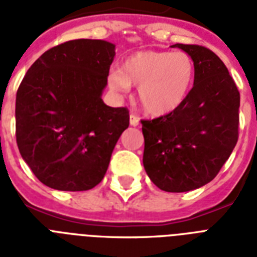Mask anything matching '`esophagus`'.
Returning <instances> with one entry per match:
<instances>
[{
  "label": "esophagus",
  "mask_w": 257,
  "mask_h": 257,
  "mask_svg": "<svg viewBox=\"0 0 257 257\" xmlns=\"http://www.w3.org/2000/svg\"><path fill=\"white\" fill-rule=\"evenodd\" d=\"M129 124L132 125V126H137V125L140 124V120H139V117L135 116V114H131V116H129Z\"/></svg>",
  "instance_id": "1"
}]
</instances>
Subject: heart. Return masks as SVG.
Segmentation results:
<instances>
[{
  "label": "heart",
  "mask_w": 257,
  "mask_h": 257,
  "mask_svg": "<svg viewBox=\"0 0 257 257\" xmlns=\"http://www.w3.org/2000/svg\"><path fill=\"white\" fill-rule=\"evenodd\" d=\"M195 73V61L185 52L144 50L125 58L120 70L109 76V85L118 92L139 86L137 100L143 110L164 116L185 101Z\"/></svg>",
  "instance_id": "b5f03b06"
}]
</instances>
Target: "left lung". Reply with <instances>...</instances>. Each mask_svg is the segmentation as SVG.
Instances as JSON below:
<instances>
[{
  "mask_svg": "<svg viewBox=\"0 0 257 257\" xmlns=\"http://www.w3.org/2000/svg\"><path fill=\"white\" fill-rule=\"evenodd\" d=\"M193 58V88L179 108L141 120L143 164L165 192H188L215 179L239 139L240 93L224 62L205 46L175 44Z\"/></svg>",
  "mask_w": 257,
  "mask_h": 257,
  "instance_id": "8db88e82",
  "label": "left lung"
}]
</instances>
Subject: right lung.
<instances>
[{
  "label": "right lung",
  "instance_id": "add662e5",
  "mask_svg": "<svg viewBox=\"0 0 257 257\" xmlns=\"http://www.w3.org/2000/svg\"><path fill=\"white\" fill-rule=\"evenodd\" d=\"M114 45L72 40L46 50L26 72L16 97V139L42 184L88 191L104 179L129 110L101 98Z\"/></svg>",
  "mask_w": 257,
  "mask_h": 257
}]
</instances>
